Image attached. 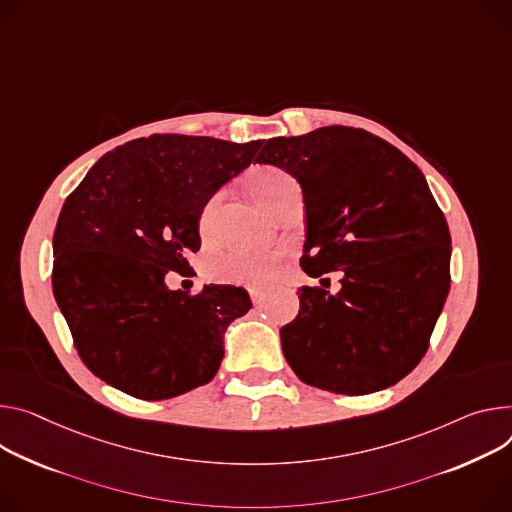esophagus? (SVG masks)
<instances>
[{
  "label": "esophagus",
  "instance_id": "1",
  "mask_svg": "<svg viewBox=\"0 0 512 512\" xmlns=\"http://www.w3.org/2000/svg\"><path fill=\"white\" fill-rule=\"evenodd\" d=\"M249 294H251V300H253V304H263V300H265V290H249Z\"/></svg>",
  "mask_w": 512,
  "mask_h": 512
}]
</instances>
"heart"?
Returning <instances> with one entry per match:
<instances>
[{"mask_svg": "<svg viewBox=\"0 0 512 512\" xmlns=\"http://www.w3.org/2000/svg\"><path fill=\"white\" fill-rule=\"evenodd\" d=\"M249 188L255 200L269 210L280 202L288 192L296 190L298 183L290 173L280 167H259L249 177ZM220 196H214L206 202L200 212V230L208 232L212 214L216 210ZM280 263V253L271 249H235L212 261L210 271L220 282L239 284V286H261L275 273Z\"/></svg>", "mask_w": 512, "mask_h": 512, "instance_id": "heart-1", "label": "heart"}]
</instances>
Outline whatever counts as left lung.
<instances>
[{
  "label": "left lung",
  "mask_w": 512,
  "mask_h": 512,
  "mask_svg": "<svg viewBox=\"0 0 512 512\" xmlns=\"http://www.w3.org/2000/svg\"><path fill=\"white\" fill-rule=\"evenodd\" d=\"M298 179L302 269L343 271L341 290H300L280 331L294 374L337 394H371L423 359L449 294L451 237L425 175L384 138L349 126L269 138L255 159Z\"/></svg>",
  "instance_id": "left-lung-1"
}]
</instances>
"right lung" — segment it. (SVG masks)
<instances>
[{
    "label": "right lung",
    "mask_w": 512,
    "mask_h": 512,
    "mask_svg": "<svg viewBox=\"0 0 512 512\" xmlns=\"http://www.w3.org/2000/svg\"><path fill=\"white\" fill-rule=\"evenodd\" d=\"M263 143L153 134L106 153L67 198L53 237V292L83 363L106 384L165 400L208 384L228 324L251 298L235 286L169 290L200 249V212Z\"/></svg>",
    "instance_id": "obj_1"
}]
</instances>
